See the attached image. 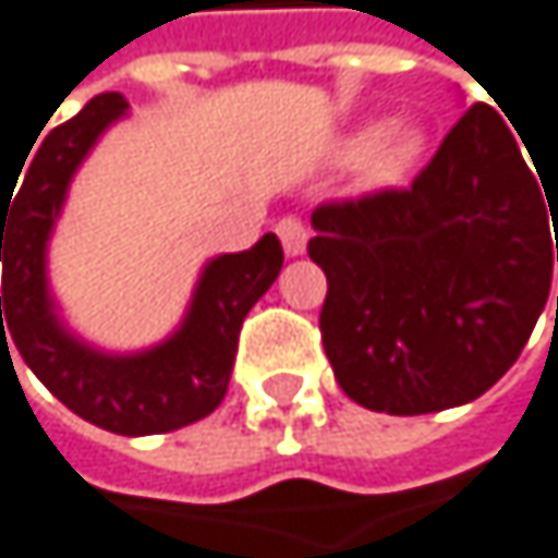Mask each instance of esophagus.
Wrapping results in <instances>:
<instances>
[{
    "label": "esophagus",
    "mask_w": 558,
    "mask_h": 558,
    "mask_svg": "<svg viewBox=\"0 0 558 558\" xmlns=\"http://www.w3.org/2000/svg\"><path fill=\"white\" fill-rule=\"evenodd\" d=\"M277 238H281V244H284V251L291 257L307 251V228H304L301 218H281V221H277Z\"/></svg>",
    "instance_id": "1"
}]
</instances>
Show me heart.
Listing matches in <instances>:
<instances>
[{
    "instance_id": "heart-1",
    "label": "heart",
    "mask_w": 558,
    "mask_h": 558,
    "mask_svg": "<svg viewBox=\"0 0 558 558\" xmlns=\"http://www.w3.org/2000/svg\"><path fill=\"white\" fill-rule=\"evenodd\" d=\"M426 132L416 122H364L340 142V155L356 161L371 187L400 184L423 158Z\"/></svg>"
}]
</instances>
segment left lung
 Listing matches in <instances>:
<instances>
[{"instance_id": "left-lung-1", "label": "left lung", "mask_w": 558, "mask_h": 558, "mask_svg": "<svg viewBox=\"0 0 558 558\" xmlns=\"http://www.w3.org/2000/svg\"><path fill=\"white\" fill-rule=\"evenodd\" d=\"M536 174L506 118L473 105L407 191L314 211L324 350L353 403L450 410L515 364L553 284L558 181Z\"/></svg>"}]
</instances>
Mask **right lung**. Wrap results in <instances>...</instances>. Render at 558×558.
<instances>
[{"mask_svg":"<svg viewBox=\"0 0 558 558\" xmlns=\"http://www.w3.org/2000/svg\"><path fill=\"white\" fill-rule=\"evenodd\" d=\"M125 114L129 101L118 92L95 95L43 138L12 208L0 202V350L9 353L15 343L28 371L82 420L122 436H151L218 410L241 324L277 281L284 251L274 234H264L251 251L211 257L181 324L145 350L111 353L82 340L62 320L49 288V241L75 171Z\"/></svg>","mask_w":558,"mask_h":558,"instance_id":"1","label":"right lung"}]
</instances>
